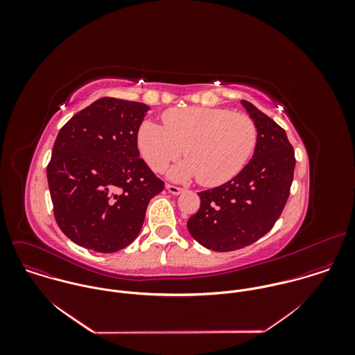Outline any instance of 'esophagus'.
<instances>
[{"label":"esophagus","instance_id":"esophagus-1","mask_svg":"<svg viewBox=\"0 0 355 355\" xmlns=\"http://www.w3.org/2000/svg\"><path fill=\"white\" fill-rule=\"evenodd\" d=\"M166 190H168L171 194H173V196H179V194L183 191L182 187H178V186H173V184H166Z\"/></svg>","mask_w":355,"mask_h":355}]
</instances>
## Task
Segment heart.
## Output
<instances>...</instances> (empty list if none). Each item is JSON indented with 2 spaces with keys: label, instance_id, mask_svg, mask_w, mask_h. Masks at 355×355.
Here are the masks:
<instances>
[{
  "label": "heart",
  "instance_id": "obj_1",
  "mask_svg": "<svg viewBox=\"0 0 355 355\" xmlns=\"http://www.w3.org/2000/svg\"><path fill=\"white\" fill-rule=\"evenodd\" d=\"M164 127L145 120L137 141L144 159L164 172L184 148L187 161L171 171V178L186 182L198 178L203 186H218L234 179L248 164L257 145L252 117L230 109L189 106L162 114Z\"/></svg>",
  "mask_w": 355,
  "mask_h": 355
}]
</instances>
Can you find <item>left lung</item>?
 I'll use <instances>...</instances> for the list:
<instances>
[{"label":"left lung","instance_id":"8db88e82","mask_svg":"<svg viewBox=\"0 0 355 355\" xmlns=\"http://www.w3.org/2000/svg\"><path fill=\"white\" fill-rule=\"evenodd\" d=\"M257 127L253 158L230 182L198 193L201 206L187 221L191 236L213 252L243 249L280 217L293 184L295 152L286 131L242 100Z\"/></svg>","mask_w":355,"mask_h":355}]
</instances>
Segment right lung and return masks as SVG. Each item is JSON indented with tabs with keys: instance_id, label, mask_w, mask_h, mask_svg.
<instances>
[{
	"instance_id": "add662e5",
	"label": "right lung",
	"mask_w": 355,
	"mask_h": 355,
	"mask_svg": "<svg viewBox=\"0 0 355 355\" xmlns=\"http://www.w3.org/2000/svg\"><path fill=\"white\" fill-rule=\"evenodd\" d=\"M149 106L103 97L60 130L46 168L53 213L76 245L114 253L138 236L149 201L164 190L139 157L137 134Z\"/></svg>"
}]
</instances>
